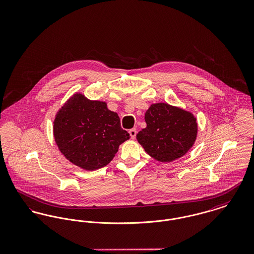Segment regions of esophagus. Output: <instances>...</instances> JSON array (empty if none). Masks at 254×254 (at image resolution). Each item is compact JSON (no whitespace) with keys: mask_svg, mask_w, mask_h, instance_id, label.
Wrapping results in <instances>:
<instances>
[{"mask_svg":"<svg viewBox=\"0 0 254 254\" xmlns=\"http://www.w3.org/2000/svg\"><path fill=\"white\" fill-rule=\"evenodd\" d=\"M129 135H130V137H131V139H134L135 138V136H136V129L135 128H131V129H129Z\"/></svg>","mask_w":254,"mask_h":254,"instance_id":"1","label":"esophagus"}]
</instances>
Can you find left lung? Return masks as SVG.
Wrapping results in <instances>:
<instances>
[{
  "instance_id": "obj_1",
  "label": "left lung",
  "mask_w": 254,
  "mask_h": 254,
  "mask_svg": "<svg viewBox=\"0 0 254 254\" xmlns=\"http://www.w3.org/2000/svg\"><path fill=\"white\" fill-rule=\"evenodd\" d=\"M147 127L137 133L145 152L160 162L185 156L195 143L198 125L194 115L168 103L152 104L146 111Z\"/></svg>"
}]
</instances>
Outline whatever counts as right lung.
<instances>
[{"mask_svg": "<svg viewBox=\"0 0 254 254\" xmlns=\"http://www.w3.org/2000/svg\"><path fill=\"white\" fill-rule=\"evenodd\" d=\"M53 134L61 154L87 171L106 166L129 133L121 127L116 112L101 100L75 93L60 108L53 122Z\"/></svg>", "mask_w": 254, "mask_h": 254, "instance_id": "1", "label": "right lung"}]
</instances>
